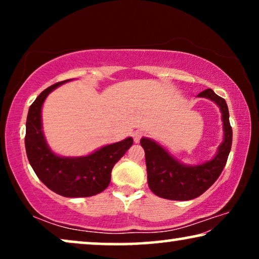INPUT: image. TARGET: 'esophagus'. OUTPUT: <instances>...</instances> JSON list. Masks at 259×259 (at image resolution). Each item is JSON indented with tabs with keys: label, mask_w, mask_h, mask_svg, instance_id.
Listing matches in <instances>:
<instances>
[{
	"label": "esophagus",
	"mask_w": 259,
	"mask_h": 259,
	"mask_svg": "<svg viewBox=\"0 0 259 259\" xmlns=\"http://www.w3.org/2000/svg\"><path fill=\"white\" fill-rule=\"evenodd\" d=\"M143 132L141 131H136V132L133 133V139H134V143H139L141 138H143Z\"/></svg>",
	"instance_id": "obj_1"
}]
</instances>
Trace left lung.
<instances>
[{
  "mask_svg": "<svg viewBox=\"0 0 259 259\" xmlns=\"http://www.w3.org/2000/svg\"><path fill=\"white\" fill-rule=\"evenodd\" d=\"M218 106L222 113L224 139L211 160L198 165H185L172 157L161 145L150 138H141L145 151L148 187L158 197L169 200H191L203 194L221 176L225 167L232 145V128L229 120V108L224 99L213 91L205 90L198 94Z\"/></svg>",
  "mask_w": 259,
  "mask_h": 259,
  "instance_id": "obj_1",
  "label": "left lung"
}]
</instances>
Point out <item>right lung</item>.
Returning a JSON list of instances; mask_svg holds the SVG:
<instances>
[{
  "label": "right lung",
  "mask_w": 259,
  "mask_h": 259,
  "mask_svg": "<svg viewBox=\"0 0 259 259\" xmlns=\"http://www.w3.org/2000/svg\"><path fill=\"white\" fill-rule=\"evenodd\" d=\"M72 80V79H70ZM70 80L48 87L38 95L28 111L26 122V152L38 179L63 197H91L100 193L111 183L114 165L133 145L132 138L99 148L83 157H61L49 148L42 131V105L51 93Z\"/></svg>",
  "instance_id": "right-lung-1"
}]
</instances>
